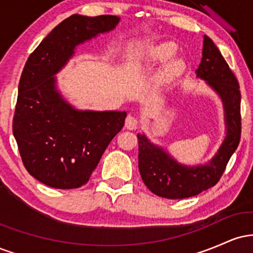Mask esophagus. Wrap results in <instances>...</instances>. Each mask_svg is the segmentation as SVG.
Segmentation results:
<instances>
[{"label": "esophagus", "instance_id": "esophagus-1", "mask_svg": "<svg viewBox=\"0 0 253 253\" xmlns=\"http://www.w3.org/2000/svg\"><path fill=\"white\" fill-rule=\"evenodd\" d=\"M138 124L139 120L135 117H133V115H128V117L126 118V120H125V127H126L127 129H136Z\"/></svg>", "mask_w": 253, "mask_h": 253}]
</instances>
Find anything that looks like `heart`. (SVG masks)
I'll use <instances>...</instances> for the list:
<instances>
[{"label":"heart","instance_id":"heart-1","mask_svg":"<svg viewBox=\"0 0 253 253\" xmlns=\"http://www.w3.org/2000/svg\"><path fill=\"white\" fill-rule=\"evenodd\" d=\"M175 47L169 42L159 43L157 46H152V47L147 48L146 52L144 53V58L150 63H161L164 60L169 59V58L173 54ZM181 62L179 60H172L168 64L167 66L162 71V77H171L176 74L178 70Z\"/></svg>","mask_w":253,"mask_h":253}]
</instances>
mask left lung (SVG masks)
I'll use <instances>...</instances> for the list:
<instances>
[{
	"mask_svg": "<svg viewBox=\"0 0 253 253\" xmlns=\"http://www.w3.org/2000/svg\"><path fill=\"white\" fill-rule=\"evenodd\" d=\"M196 77L206 81L221 98L223 106L226 135L210 162L199 165L181 164L163 147L151 143L144 133L136 135L143 182L153 194L165 199H187L215 185L240 141L239 83L219 48L207 36L203 37L202 59Z\"/></svg>",
	"mask_w": 253,
	"mask_h": 253,
	"instance_id": "8db88e82",
	"label": "left lung"
}]
</instances>
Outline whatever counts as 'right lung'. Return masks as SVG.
<instances>
[{"instance_id":"1","label":"right lung","mask_w":253,"mask_h":253,"mask_svg":"<svg viewBox=\"0 0 253 253\" xmlns=\"http://www.w3.org/2000/svg\"><path fill=\"white\" fill-rule=\"evenodd\" d=\"M119 21L115 15H71L47 34L25 64L13 134L26 169L48 187L75 189L85 184L123 129L126 112L76 109L57 89L56 78L76 46L113 31Z\"/></svg>"}]
</instances>
